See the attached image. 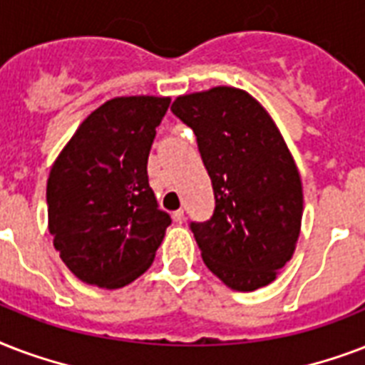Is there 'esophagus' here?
Returning <instances> with one entry per match:
<instances>
[{
  "mask_svg": "<svg viewBox=\"0 0 365 365\" xmlns=\"http://www.w3.org/2000/svg\"><path fill=\"white\" fill-rule=\"evenodd\" d=\"M173 221L177 222V225H180V222L185 221V211H182V209H177V211H173Z\"/></svg>",
  "mask_w": 365,
  "mask_h": 365,
  "instance_id": "34e87169",
  "label": "esophagus"
}]
</instances>
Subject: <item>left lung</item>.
I'll return each instance as SVG.
<instances>
[{"label":"left lung","mask_w":365,"mask_h":365,"mask_svg":"<svg viewBox=\"0 0 365 365\" xmlns=\"http://www.w3.org/2000/svg\"><path fill=\"white\" fill-rule=\"evenodd\" d=\"M171 112L196 135L213 185V215L190 222L205 267L236 291L268 285L293 255L303 219L301 177L278 127L236 87L179 97Z\"/></svg>","instance_id":"8db88e82"}]
</instances>
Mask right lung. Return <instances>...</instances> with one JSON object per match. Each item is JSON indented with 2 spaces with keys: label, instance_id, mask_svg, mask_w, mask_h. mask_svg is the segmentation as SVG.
<instances>
[{
  "label": "right lung",
  "instance_id": "right-lung-1",
  "mask_svg": "<svg viewBox=\"0 0 365 365\" xmlns=\"http://www.w3.org/2000/svg\"><path fill=\"white\" fill-rule=\"evenodd\" d=\"M171 98L120 97L97 108L47 180L55 250L81 282L118 289L150 267L171 217L148 185V154Z\"/></svg>",
  "mask_w": 365,
  "mask_h": 365
}]
</instances>
